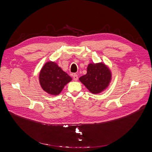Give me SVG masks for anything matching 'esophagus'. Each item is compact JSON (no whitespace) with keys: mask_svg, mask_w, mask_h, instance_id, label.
<instances>
[{"mask_svg":"<svg viewBox=\"0 0 152 152\" xmlns=\"http://www.w3.org/2000/svg\"><path fill=\"white\" fill-rule=\"evenodd\" d=\"M73 79L75 81H77L78 80V79H79V77H78V75L77 74H74L73 75Z\"/></svg>","mask_w":152,"mask_h":152,"instance_id":"1","label":"esophagus"}]
</instances>
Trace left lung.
<instances>
[{
  "mask_svg": "<svg viewBox=\"0 0 152 152\" xmlns=\"http://www.w3.org/2000/svg\"><path fill=\"white\" fill-rule=\"evenodd\" d=\"M112 73L107 66L102 63H90L87 73L79 78L80 81L91 93L98 94L108 86Z\"/></svg>",
  "mask_w": 152,
  "mask_h": 152,
  "instance_id": "8db88e82",
  "label": "left lung"
}]
</instances>
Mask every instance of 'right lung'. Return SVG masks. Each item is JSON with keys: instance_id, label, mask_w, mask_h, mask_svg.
<instances>
[{"instance_id": "right-lung-1", "label": "right lung", "mask_w": 152, "mask_h": 152, "mask_svg": "<svg viewBox=\"0 0 152 152\" xmlns=\"http://www.w3.org/2000/svg\"><path fill=\"white\" fill-rule=\"evenodd\" d=\"M71 80L72 78L53 61L47 62L40 72V84L44 91L51 95L59 94Z\"/></svg>"}]
</instances>
